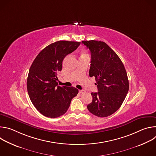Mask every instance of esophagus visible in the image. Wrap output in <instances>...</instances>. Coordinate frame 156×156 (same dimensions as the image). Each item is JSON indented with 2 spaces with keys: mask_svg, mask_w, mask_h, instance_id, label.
<instances>
[{
  "mask_svg": "<svg viewBox=\"0 0 156 156\" xmlns=\"http://www.w3.org/2000/svg\"><path fill=\"white\" fill-rule=\"evenodd\" d=\"M79 93H80V94H84V93H85V91H84V90H80V91H79Z\"/></svg>",
  "mask_w": 156,
  "mask_h": 156,
  "instance_id": "1",
  "label": "esophagus"
}]
</instances>
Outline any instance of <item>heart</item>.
<instances>
[{
	"label": "heart",
	"mask_w": 156,
	"mask_h": 156,
	"mask_svg": "<svg viewBox=\"0 0 156 156\" xmlns=\"http://www.w3.org/2000/svg\"><path fill=\"white\" fill-rule=\"evenodd\" d=\"M87 52L85 49H82L81 51V56H87Z\"/></svg>",
	"instance_id": "heart-1"
}]
</instances>
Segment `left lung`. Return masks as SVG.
I'll return each instance as SVG.
<instances>
[{
	"mask_svg": "<svg viewBox=\"0 0 156 156\" xmlns=\"http://www.w3.org/2000/svg\"><path fill=\"white\" fill-rule=\"evenodd\" d=\"M91 54L90 77L94 76L98 92L91 93L93 101L87 108L93 115L105 117L120 107L129 90L125 66L107 44L99 41H83Z\"/></svg>",
	"mask_w": 156,
	"mask_h": 156,
	"instance_id": "1",
	"label": "left lung"
}]
</instances>
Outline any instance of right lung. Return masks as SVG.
I'll return each instance as SVG.
<instances>
[{"label": "right lung", "instance_id": "1", "mask_svg": "<svg viewBox=\"0 0 156 156\" xmlns=\"http://www.w3.org/2000/svg\"><path fill=\"white\" fill-rule=\"evenodd\" d=\"M80 43L57 41L42 49L34 60L28 76L27 90L33 104L43 115L57 118L63 115L78 93L73 86H58L57 75L62 70L64 58Z\"/></svg>", "mask_w": 156, "mask_h": 156}]
</instances>
